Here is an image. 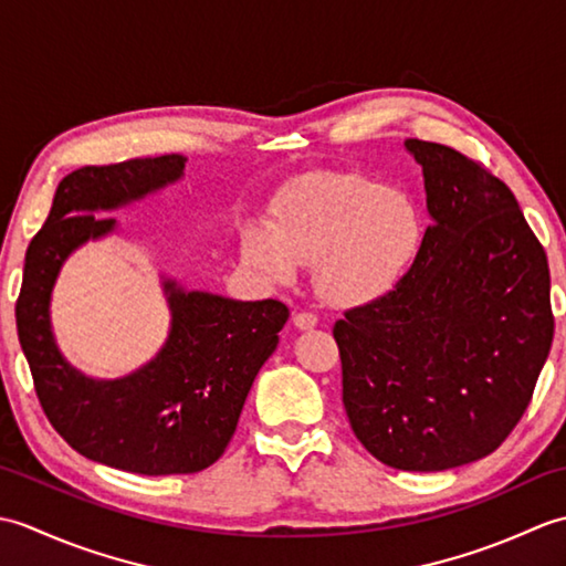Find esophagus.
Listing matches in <instances>:
<instances>
[{"instance_id": "34e87169", "label": "esophagus", "mask_w": 566, "mask_h": 566, "mask_svg": "<svg viewBox=\"0 0 566 566\" xmlns=\"http://www.w3.org/2000/svg\"><path fill=\"white\" fill-rule=\"evenodd\" d=\"M294 326L298 331H311L318 326V316L311 314V311H298V314H294Z\"/></svg>"}]
</instances>
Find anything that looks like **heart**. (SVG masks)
I'll return each instance as SVG.
<instances>
[{
	"mask_svg": "<svg viewBox=\"0 0 566 566\" xmlns=\"http://www.w3.org/2000/svg\"><path fill=\"white\" fill-rule=\"evenodd\" d=\"M426 219L416 197L365 172H318L272 207V231L245 238L248 258L276 282L314 262L323 302L357 308L399 286L423 252Z\"/></svg>",
	"mask_w": 566,
	"mask_h": 566,
	"instance_id": "heart-1",
	"label": "heart"
}]
</instances>
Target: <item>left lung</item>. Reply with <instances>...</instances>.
<instances>
[{
    "instance_id": "obj_1",
    "label": "left lung",
    "mask_w": 566,
    "mask_h": 566,
    "mask_svg": "<svg viewBox=\"0 0 566 566\" xmlns=\"http://www.w3.org/2000/svg\"><path fill=\"white\" fill-rule=\"evenodd\" d=\"M432 223L411 274L333 326L357 440L403 472L482 460L518 426L549 355L545 248L486 165L408 138Z\"/></svg>"
}]
</instances>
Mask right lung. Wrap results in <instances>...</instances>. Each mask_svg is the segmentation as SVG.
<instances>
[{
    "instance_id": "right-lung-1",
    "label": "right lung",
    "mask_w": 566,
    "mask_h": 566,
    "mask_svg": "<svg viewBox=\"0 0 566 566\" xmlns=\"http://www.w3.org/2000/svg\"><path fill=\"white\" fill-rule=\"evenodd\" d=\"M182 170V155H160L90 165L60 179L51 213L29 243L17 298L21 350L57 436L87 460L146 476L195 474L219 460L290 318L274 298L233 302L165 282L172 331L150 365L126 379L94 381L60 357L48 321L60 264L116 226L94 211L140 199Z\"/></svg>"
}]
</instances>
